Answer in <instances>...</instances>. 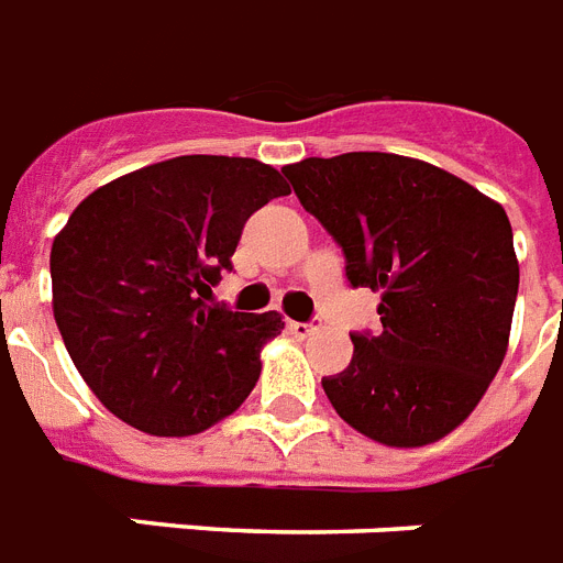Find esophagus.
Listing matches in <instances>:
<instances>
[{
  "label": "esophagus",
  "instance_id": "34e87169",
  "mask_svg": "<svg viewBox=\"0 0 563 563\" xmlns=\"http://www.w3.org/2000/svg\"><path fill=\"white\" fill-rule=\"evenodd\" d=\"M287 328H290V334L299 336V340H308V336L317 331L313 322H287Z\"/></svg>",
  "mask_w": 563,
  "mask_h": 563
}]
</instances>
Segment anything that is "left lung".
I'll return each instance as SVG.
<instances>
[{"instance_id":"obj_1","label":"left lung","mask_w":563,"mask_h":563,"mask_svg":"<svg viewBox=\"0 0 563 563\" xmlns=\"http://www.w3.org/2000/svg\"><path fill=\"white\" fill-rule=\"evenodd\" d=\"M343 246L352 287L380 294V334L322 377L345 424L389 448L439 442L465 421L509 349L520 267L509 214L412 156L354 151L282 168Z\"/></svg>"}]
</instances>
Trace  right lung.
I'll return each instance as SVG.
<instances>
[{"mask_svg":"<svg viewBox=\"0 0 563 563\" xmlns=\"http://www.w3.org/2000/svg\"><path fill=\"white\" fill-rule=\"evenodd\" d=\"M290 188L246 156H174L112 179L52 244V308L71 363L112 416L195 435L232 416L282 313L209 305L255 209Z\"/></svg>","mask_w":563,"mask_h":563,"instance_id":"right-lung-1","label":"right lung"}]
</instances>
